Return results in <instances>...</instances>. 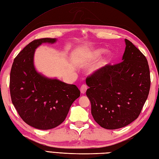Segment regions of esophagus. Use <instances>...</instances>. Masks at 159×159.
I'll use <instances>...</instances> for the list:
<instances>
[{"label":"esophagus","mask_w":159,"mask_h":159,"mask_svg":"<svg viewBox=\"0 0 159 159\" xmlns=\"http://www.w3.org/2000/svg\"><path fill=\"white\" fill-rule=\"evenodd\" d=\"M87 89V86L86 85V84H83V85L80 87V93L82 94H84L86 93Z\"/></svg>","instance_id":"34e87169"}]
</instances>
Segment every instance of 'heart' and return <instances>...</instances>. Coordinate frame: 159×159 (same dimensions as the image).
<instances>
[{
  "instance_id": "b5f03b06",
  "label": "heart",
  "mask_w": 159,
  "mask_h": 159,
  "mask_svg": "<svg viewBox=\"0 0 159 159\" xmlns=\"http://www.w3.org/2000/svg\"><path fill=\"white\" fill-rule=\"evenodd\" d=\"M105 52V49H102V48H98L89 51L85 55L81 58V60H93L95 59L98 58L102 54ZM112 57V54L110 51H106L105 55L100 60L98 61L93 67L91 68L90 73L91 75H97L99 73H100L103 70H104L107 66L108 65L109 62L111 60Z\"/></svg>"
}]
</instances>
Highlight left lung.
I'll return each instance as SVG.
<instances>
[{
  "mask_svg": "<svg viewBox=\"0 0 159 159\" xmlns=\"http://www.w3.org/2000/svg\"><path fill=\"white\" fill-rule=\"evenodd\" d=\"M122 62L108 65L86 79V95L95 121L107 129L124 127L139 115L149 94L150 70L146 57L125 39Z\"/></svg>",
  "mask_w": 159,
  "mask_h": 159,
  "instance_id": "left-lung-1",
  "label": "left lung"
}]
</instances>
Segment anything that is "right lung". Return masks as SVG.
<instances>
[{"mask_svg": "<svg viewBox=\"0 0 159 159\" xmlns=\"http://www.w3.org/2000/svg\"><path fill=\"white\" fill-rule=\"evenodd\" d=\"M56 39L33 40L13 61L10 74V93L19 115L30 126L51 129L61 124L72 103L80 96L75 84L49 78L35 68V51L43 43L54 44Z\"/></svg>", "mask_w": 159, "mask_h": 159, "instance_id": "obj_1", "label": "right lung"}]
</instances>
